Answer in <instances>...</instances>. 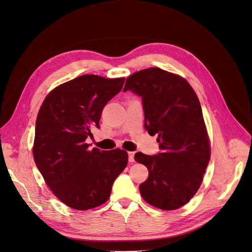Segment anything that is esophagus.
I'll list each match as a JSON object with an SVG mask.
<instances>
[{
  "instance_id": "obj_1",
  "label": "esophagus",
  "mask_w": 252,
  "mask_h": 252,
  "mask_svg": "<svg viewBox=\"0 0 252 252\" xmlns=\"http://www.w3.org/2000/svg\"><path fill=\"white\" fill-rule=\"evenodd\" d=\"M128 161L135 162V152H128Z\"/></svg>"
}]
</instances>
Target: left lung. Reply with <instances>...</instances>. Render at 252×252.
<instances>
[{
  "mask_svg": "<svg viewBox=\"0 0 252 252\" xmlns=\"http://www.w3.org/2000/svg\"><path fill=\"white\" fill-rule=\"evenodd\" d=\"M142 96L145 128L157 133L161 153L141 152L135 160L149 176L140 186L148 204L172 211L188 204L198 190L211 158V144L199 100L179 75L149 68L130 75L124 91Z\"/></svg>",
  "mask_w": 252,
  "mask_h": 252,
  "instance_id": "left-lung-1",
  "label": "left lung"
}]
</instances>
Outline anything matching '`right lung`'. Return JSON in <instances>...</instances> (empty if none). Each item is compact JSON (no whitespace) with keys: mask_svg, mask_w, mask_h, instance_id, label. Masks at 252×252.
Instances as JSON below:
<instances>
[{"mask_svg":"<svg viewBox=\"0 0 252 252\" xmlns=\"http://www.w3.org/2000/svg\"><path fill=\"white\" fill-rule=\"evenodd\" d=\"M125 78L83 75L50 91L35 125L33 158L47 187L72 209L86 211L104 204L112 184L127 165L125 150L89 148L91 126L119 93Z\"/></svg>","mask_w":252,"mask_h":252,"instance_id":"1","label":"right lung"}]
</instances>
